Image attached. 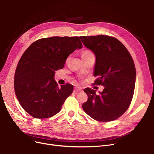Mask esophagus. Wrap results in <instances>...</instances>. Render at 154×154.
<instances>
[{"label":"esophagus","instance_id":"34e87169","mask_svg":"<svg viewBox=\"0 0 154 154\" xmlns=\"http://www.w3.org/2000/svg\"><path fill=\"white\" fill-rule=\"evenodd\" d=\"M75 91L76 92H79V91H82V88L81 87H75Z\"/></svg>","mask_w":154,"mask_h":154}]
</instances>
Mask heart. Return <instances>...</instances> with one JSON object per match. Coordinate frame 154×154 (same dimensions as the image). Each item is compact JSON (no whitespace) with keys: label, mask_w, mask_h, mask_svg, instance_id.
Instances as JSON below:
<instances>
[{"label":"heart","mask_w":154,"mask_h":154,"mask_svg":"<svg viewBox=\"0 0 154 154\" xmlns=\"http://www.w3.org/2000/svg\"><path fill=\"white\" fill-rule=\"evenodd\" d=\"M92 54L90 51H84L83 53H82V56L83 55H88V54Z\"/></svg>","instance_id":"obj_1"}]
</instances>
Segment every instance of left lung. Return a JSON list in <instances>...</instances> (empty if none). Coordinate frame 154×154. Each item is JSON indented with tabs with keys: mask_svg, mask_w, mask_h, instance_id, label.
<instances>
[{
	"mask_svg": "<svg viewBox=\"0 0 154 154\" xmlns=\"http://www.w3.org/2000/svg\"><path fill=\"white\" fill-rule=\"evenodd\" d=\"M82 43L95 55V85L104 87L96 94L90 88L84 90L88 96L82 108L87 114L100 122H110L128 109L134 92L136 72L134 60L119 40L107 35L80 36Z\"/></svg>",
	"mask_w": 154,
	"mask_h": 154,
	"instance_id": "left-lung-1",
	"label": "left lung"
}]
</instances>
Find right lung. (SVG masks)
Wrapping results in <instances>:
<instances>
[{
	"mask_svg": "<svg viewBox=\"0 0 154 154\" xmlns=\"http://www.w3.org/2000/svg\"><path fill=\"white\" fill-rule=\"evenodd\" d=\"M82 48L79 37H52L32 43L16 69L14 89L22 107L36 119L57 114L73 92L69 84L59 87L55 71L63 69L68 56Z\"/></svg>",
	"mask_w": 154,
	"mask_h": 154,
	"instance_id": "1",
	"label": "right lung"
}]
</instances>
